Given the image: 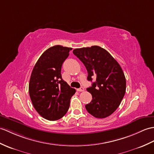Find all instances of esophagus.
<instances>
[{
    "label": "esophagus",
    "instance_id": "esophagus-1",
    "mask_svg": "<svg viewBox=\"0 0 154 154\" xmlns=\"http://www.w3.org/2000/svg\"><path fill=\"white\" fill-rule=\"evenodd\" d=\"M77 91H79V92H83L85 91V88L83 87H81L79 88H77Z\"/></svg>",
    "mask_w": 154,
    "mask_h": 154
}]
</instances>
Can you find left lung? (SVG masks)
<instances>
[{"label":"left lung","instance_id":"8db88e82","mask_svg":"<svg viewBox=\"0 0 154 154\" xmlns=\"http://www.w3.org/2000/svg\"><path fill=\"white\" fill-rule=\"evenodd\" d=\"M73 53L83 63L87 80L96 81L87 88L92 101L86 109L96 118H105L115 112L126 91V79L120 65L110 54L98 46L76 48Z\"/></svg>","mask_w":154,"mask_h":154}]
</instances>
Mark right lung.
Segmentation results:
<instances>
[{
    "label": "right lung",
    "instance_id": "1",
    "mask_svg": "<svg viewBox=\"0 0 154 154\" xmlns=\"http://www.w3.org/2000/svg\"><path fill=\"white\" fill-rule=\"evenodd\" d=\"M71 49L60 45L52 46L42 53L32 71L29 84L30 98L39 115L49 121L65 116L71 96L76 92L61 75L62 63Z\"/></svg>",
    "mask_w": 154,
    "mask_h": 154
}]
</instances>
